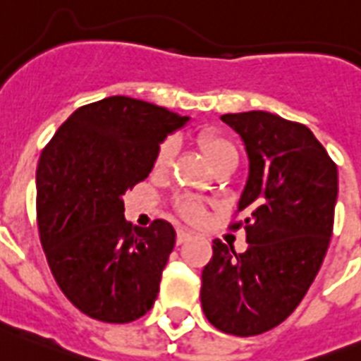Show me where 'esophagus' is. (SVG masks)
<instances>
[{
    "label": "esophagus",
    "instance_id": "obj_1",
    "mask_svg": "<svg viewBox=\"0 0 361 361\" xmlns=\"http://www.w3.org/2000/svg\"><path fill=\"white\" fill-rule=\"evenodd\" d=\"M192 238V232H188L186 228H178L177 231V245H183L188 240Z\"/></svg>",
    "mask_w": 361,
    "mask_h": 361
}]
</instances>
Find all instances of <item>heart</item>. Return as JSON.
<instances>
[{"label":"heart","mask_w":361,"mask_h":361,"mask_svg":"<svg viewBox=\"0 0 361 361\" xmlns=\"http://www.w3.org/2000/svg\"><path fill=\"white\" fill-rule=\"evenodd\" d=\"M199 147L202 149V153L207 154L210 166H216L217 162H221L225 159H238L236 147L232 145L231 140H227L225 136H221L216 130H202L197 136ZM175 151H177V144L175 140H166L162 145H160L159 153H157V160H154V168L157 169H166L171 164L175 157ZM183 212L188 217H199L202 214L201 204H197L195 201H186L183 207Z\"/></svg>","instance_id":"heart-1"}]
</instances>
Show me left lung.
Listing matches in <instances>:
<instances>
[{
    "label": "left lung",
    "mask_w": 361,
    "mask_h": 361,
    "mask_svg": "<svg viewBox=\"0 0 361 361\" xmlns=\"http://www.w3.org/2000/svg\"><path fill=\"white\" fill-rule=\"evenodd\" d=\"M221 121L249 159L238 201L249 245L236 252L214 240L201 305L217 330L247 338L281 324L314 282L332 236L338 168L306 125L264 110Z\"/></svg>",
    "instance_id": "8db88e82"
}]
</instances>
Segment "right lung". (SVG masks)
Listing matches in <instances>:
<instances>
[{
    "label": "right lung",
    "mask_w": 361,
    "mask_h": 361,
    "mask_svg": "<svg viewBox=\"0 0 361 361\" xmlns=\"http://www.w3.org/2000/svg\"><path fill=\"white\" fill-rule=\"evenodd\" d=\"M190 121L164 106L112 95L61 125L37 169L38 231L71 305L105 323L145 315L175 247V228L125 221L123 195L144 180L160 144Z\"/></svg>",
    "instance_id": "add662e5"
}]
</instances>
